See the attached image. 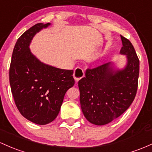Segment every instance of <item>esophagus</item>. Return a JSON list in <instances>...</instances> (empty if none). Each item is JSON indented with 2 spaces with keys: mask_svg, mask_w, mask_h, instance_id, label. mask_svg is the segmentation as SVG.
Here are the masks:
<instances>
[{
  "mask_svg": "<svg viewBox=\"0 0 152 152\" xmlns=\"http://www.w3.org/2000/svg\"><path fill=\"white\" fill-rule=\"evenodd\" d=\"M84 76V70H83L82 68L77 67L74 70V72H73V78H74L75 81H76V82H78V81H79L81 79H82Z\"/></svg>",
  "mask_w": 152,
  "mask_h": 152,
  "instance_id": "1",
  "label": "esophagus"
}]
</instances>
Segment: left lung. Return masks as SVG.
Returning <instances> with one entry per match:
<instances>
[{
    "mask_svg": "<svg viewBox=\"0 0 152 152\" xmlns=\"http://www.w3.org/2000/svg\"><path fill=\"white\" fill-rule=\"evenodd\" d=\"M121 55L126 56L122 69L107 63L87 69L79 80L80 104L89 122L103 126L121 116L134 100L138 88L139 60L131 42L121 35Z\"/></svg>",
    "mask_w": 152,
    "mask_h": 152,
    "instance_id": "left-lung-1",
    "label": "left lung"
}]
</instances>
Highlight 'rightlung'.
I'll return each instance as SVG.
<instances>
[{"instance_id": "1", "label": "right lung", "mask_w": 152, "mask_h": 152, "mask_svg": "<svg viewBox=\"0 0 152 152\" xmlns=\"http://www.w3.org/2000/svg\"><path fill=\"white\" fill-rule=\"evenodd\" d=\"M50 25L37 24L20 37L14 46L9 70L15 104L26 119L38 125H46L56 119L65 94L75 83L73 70L45 64L30 50L34 35Z\"/></svg>"}]
</instances>
